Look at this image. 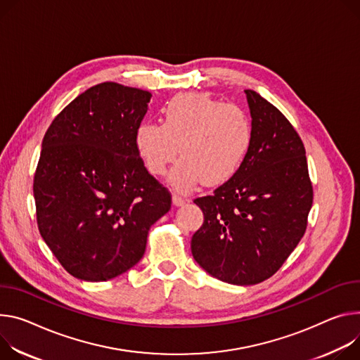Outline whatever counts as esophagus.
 Here are the masks:
<instances>
[{"label": "esophagus", "mask_w": 360, "mask_h": 360, "mask_svg": "<svg viewBox=\"0 0 360 360\" xmlns=\"http://www.w3.org/2000/svg\"><path fill=\"white\" fill-rule=\"evenodd\" d=\"M172 201H174V205H176V207H181V205H184L186 202V200L184 197H181V195H178V193H174Z\"/></svg>", "instance_id": "1"}]
</instances>
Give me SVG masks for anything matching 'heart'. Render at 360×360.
<instances>
[{
  "mask_svg": "<svg viewBox=\"0 0 360 360\" xmlns=\"http://www.w3.org/2000/svg\"><path fill=\"white\" fill-rule=\"evenodd\" d=\"M160 122H143L135 146L145 168L162 176L178 155L169 181L182 192L204 181L221 185L230 181L250 153L254 129L245 109L222 103L207 93H179L162 108Z\"/></svg>",
  "mask_w": 360,
  "mask_h": 360,
  "instance_id": "heart-1",
  "label": "heart"
}]
</instances>
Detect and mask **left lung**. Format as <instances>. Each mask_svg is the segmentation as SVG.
Masks as SVG:
<instances>
[{"instance_id": "1", "label": "left lung", "mask_w": 360, "mask_h": 360, "mask_svg": "<svg viewBox=\"0 0 360 360\" xmlns=\"http://www.w3.org/2000/svg\"><path fill=\"white\" fill-rule=\"evenodd\" d=\"M254 139L241 169L212 195L193 200L204 222L192 236L195 261L237 285L270 278L297 247L313 204L304 145L287 117L245 90Z\"/></svg>"}]
</instances>
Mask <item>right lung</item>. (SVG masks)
I'll return each instance as SVG.
<instances>
[{
    "instance_id": "1",
    "label": "right lung",
    "mask_w": 360,
    "mask_h": 360,
    "mask_svg": "<svg viewBox=\"0 0 360 360\" xmlns=\"http://www.w3.org/2000/svg\"><path fill=\"white\" fill-rule=\"evenodd\" d=\"M152 94L105 82L51 122L32 192L39 231L73 277L106 281L143 257L149 228L171 210V192L135 146Z\"/></svg>"
}]
</instances>
